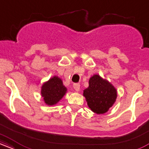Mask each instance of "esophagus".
<instances>
[{"label":"esophagus","mask_w":149,"mask_h":149,"mask_svg":"<svg viewBox=\"0 0 149 149\" xmlns=\"http://www.w3.org/2000/svg\"><path fill=\"white\" fill-rule=\"evenodd\" d=\"M80 86V85L79 83H75V84H73V88L75 89V90H76V92H79Z\"/></svg>","instance_id":"1"}]
</instances>
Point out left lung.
<instances>
[{"label": "left lung", "instance_id": "obj_1", "mask_svg": "<svg viewBox=\"0 0 149 149\" xmlns=\"http://www.w3.org/2000/svg\"><path fill=\"white\" fill-rule=\"evenodd\" d=\"M83 96L92 111L104 114L116 102L117 90L107 80L95 74L89 80L88 88L83 90Z\"/></svg>", "mask_w": 149, "mask_h": 149}]
</instances>
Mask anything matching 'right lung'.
<instances>
[{
	"mask_svg": "<svg viewBox=\"0 0 149 149\" xmlns=\"http://www.w3.org/2000/svg\"><path fill=\"white\" fill-rule=\"evenodd\" d=\"M66 92L67 89L63 84L62 80L54 76L42 84L40 95L43 97L45 104L54 106L63 98Z\"/></svg>",
	"mask_w": 149,
	"mask_h": 149,
	"instance_id": "obj_1",
	"label": "right lung"
}]
</instances>
